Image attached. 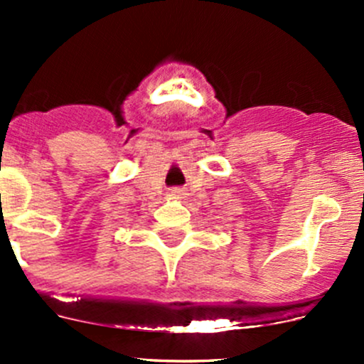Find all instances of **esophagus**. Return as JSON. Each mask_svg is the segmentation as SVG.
<instances>
[{"instance_id":"esophagus-1","label":"esophagus","mask_w":364,"mask_h":364,"mask_svg":"<svg viewBox=\"0 0 364 364\" xmlns=\"http://www.w3.org/2000/svg\"><path fill=\"white\" fill-rule=\"evenodd\" d=\"M171 196H172V197H181L183 192H181V190H179V188H176V190H172Z\"/></svg>"}]
</instances>
